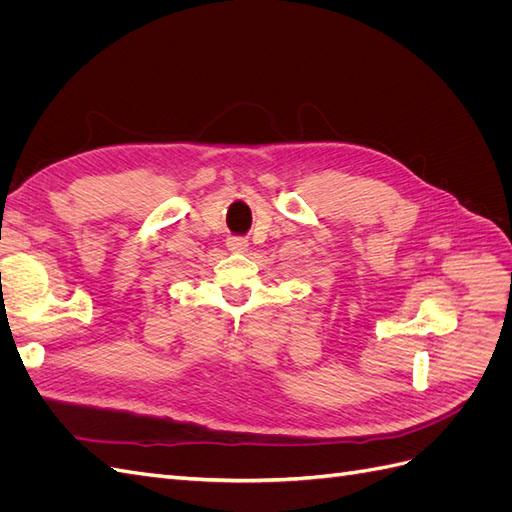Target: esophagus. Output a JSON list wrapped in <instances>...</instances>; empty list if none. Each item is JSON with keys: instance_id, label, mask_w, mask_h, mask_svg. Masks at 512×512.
<instances>
[{"instance_id": "1", "label": "esophagus", "mask_w": 512, "mask_h": 512, "mask_svg": "<svg viewBox=\"0 0 512 512\" xmlns=\"http://www.w3.org/2000/svg\"><path fill=\"white\" fill-rule=\"evenodd\" d=\"M226 245H228L230 252H247V247H250V243H247L241 237H230Z\"/></svg>"}]
</instances>
